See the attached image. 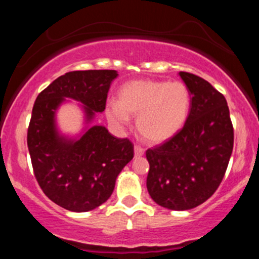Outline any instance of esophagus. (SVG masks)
I'll return each mask as SVG.
<instances>
[{
  "mask_svg": "<svg viewBox=\"0 0 259 259\" xmlns=\"http://www.w3.org/2000/svg\"><path fill=\"white\" fill-rule=\"evenodd\" d=\"M134 154H135V157H142L145 154V150L140 146H135L134 147Z\"/></svg>",
  "mask_w": 259,
  "mask_h": 259,
  "instance_id": "obj_1",
  "label": "esophagus"
}]
</instances>
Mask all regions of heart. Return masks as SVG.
I'll list each match as a JSON object with an SVG mask.
<instances>
[{"mask_svg":"<svg viewBox=\"0 0 259 259\" xmlns=\"http://www.w3.org/2000/svg\"><path fill=\"white\" fill-rule=\"evenodd\" d=\"M190 92L180 81L135 80L123 86L118 103L106 106L107 119L124 127L136 118V130L148 144H162L174 138L189 115Z\"/></svg>","mask_w":259,"mask_h":259,"instance_id":"heart-1","label":"heart"}]
</instances>
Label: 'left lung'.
I'll return each instance as SVG.
<instances>
[{
	"mask_svg": "<svg viewBox=\"0 0 259 259\" xmlns=\"http://www.w3.org/2000/svg\"><path fill=\"white\" fill-rule=\"evenodd\" d=\"M191 99L185 125L174 138L146 151L147 190L159 206L187 210L207 201L221 185L234 146L227 100L209 82L180 72Z\"/></svg>",
	"mask_w": 259,
	"mask_h": 259,
	"instance_id": "1",
	"label": "left lung"
}]
</instances>
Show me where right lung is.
I'll return each instance as SVG.
<instances>
[{
    "label": "right lung",
    "instance_id": "1",
    "mask_svg": "<svg viewBox=\"0 0 259 259\" xmlns=\"http://www.w3.org/2000/svg\"><path fill=\"white\" fill-rule=\"evenodd\" d=\"M117 70H76L59 76L41 91L32 107L28 148L44 194L72 212H89L111 197L115 180L134 157V145L102 125H91L102 113ZM65 98L82 103L87 126L78 138L59 133L55 113Z\"/></svg>",
    "mask_w": 259,
    "mask_h": 259
}]
</instances>
